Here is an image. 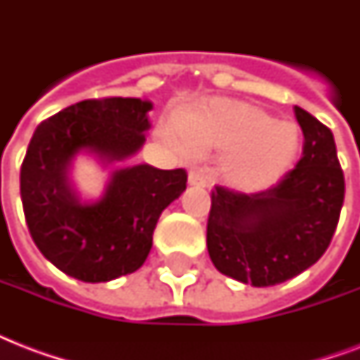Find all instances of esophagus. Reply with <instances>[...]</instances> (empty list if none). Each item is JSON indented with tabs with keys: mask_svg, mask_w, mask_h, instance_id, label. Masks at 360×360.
Wrapping results in <instances>:
<instances>
[{
	"mask_svg": "<svg viewBox=\"0 0 360 360\" xmlns=\"http://www.w3.org/2000/svg\"><path fill=\"white\" fill-rule=\"evenodd\" d=\"M188 185L192 186H205L207 185V179H205V175L200 168H192L188 172Z\"/></svg>",
	"mask_w": 360,
	"mask_h": 360,
	"instance_id": "34e87169",
	"label": "esophagus"
}]
</instances>
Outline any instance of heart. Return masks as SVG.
<instances>
[{
  "label": "heart",
  "instance_id": "1",
  "mask_svg": "<svg viewBox=\"0 0 360 360\" xmlns=\"http://www.w3.org/2000/svg\"><path fill=\"white\" fill-rule=\"evenodd\" d=\"M192 143L226 151L222 174L230 185L259 191L291 168L299 151V130L274 121L254 104L213 98L179 120Z\"/></svg>",
  "mask_w": 360,
  "mask_h": 360
}]
</instances>
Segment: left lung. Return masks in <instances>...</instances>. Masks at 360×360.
I'll use <instances>...</instances> for the list:
<instances>
[{"label":"left lung","instance_id":"1","mask_svg":"<svg viewBox=\"0 0 360 360\" xmlns=\"http://www.w3.org/2000/svg\"><path fill=\"white\" fill-rule=\"evenodd\" d=\"M302 157L276 185L259 192L214 186L207 250L220 273L256 288L293 278L323 256L346 194L329 127L295 106Z\"/></svg>","mask_w":360,"mask_h":360}]
</instances>
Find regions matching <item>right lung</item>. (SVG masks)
Listing matches in <instances>:
<instances>
[{"label": "right lung", "mask_w": 360, "mask_h": 360, "mask_svg": "<svg viewBox=\"0 0 360 360\" xmlns=\"http://www.w3.org/2000/svg\"><path fill=\"white\" fill-rule=\"evenodd\" d=\"M149 101L89 98L42 121L22 169L20 196L30 233L42 256L82 282H108L146 262L158 217L186 188V172L138 164L117 169L104 196L82 203L67 169L76 153L106 162L132 157L151 127Z\"/></svg>", "instance_id": "1"}]
</instances>
